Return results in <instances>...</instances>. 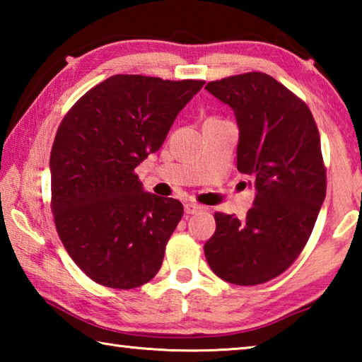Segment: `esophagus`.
I'll list each match as a JSON object with an SVG mask.
<instances>
[{
    "label": "esophagus",
    "mask_w": 362,
    "mask_h": 362,
    "mask_svg": "<svg viewBox=\"0 0 362 362\" xmlns=\"http://www.w3.org/2000/svg\"><path fill=\"white\" fill-rule=\"evenodd\" d=\"M201 209H203V206L198 203H193V201H189V203L185 204V214H196Z\"/></svg>",
    "instance_id": "1"
}]
</instances>
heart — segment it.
Wrapping results in <instances>:
<instances>
[{
    "label": "heart",
    "mask_w": 362,
    "mask_h": 362,
    "mask_svg": "<svg viewBox=\"0 0 362 362\" xmlns=\"http://www.w3.org/2000/svg\"><path fill=\"white\" fill-rule=\"evenodd\" d=\"M207 121H220V119H217V118H209Z\"/></svg>",
    "instance_id": "heart-1"
}]
</instances>
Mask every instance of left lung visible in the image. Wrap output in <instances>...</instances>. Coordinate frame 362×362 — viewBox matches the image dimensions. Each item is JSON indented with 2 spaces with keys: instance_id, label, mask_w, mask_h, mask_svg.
Wrapping results in <instances>:
<instances>
[{
  "instance_id": "obj_1",
  "label": "left lung",
  "mask_w": 362,
  "mask_h": 362,
  "mask_svg": "<svg viewBox=\"0 0 362 362\" xmlns=\"http://www.w3.org/2000/svg\"><path fill=\"white\" fill-rule=\"evenodd\" d=\"M206 89L235 112L236 168L255 188L244 220L216 212L206 260L226 283H267L296 262L326 198L320 132L306 103L267 73L223 78Z\"/></svg>"
}]
</instances>
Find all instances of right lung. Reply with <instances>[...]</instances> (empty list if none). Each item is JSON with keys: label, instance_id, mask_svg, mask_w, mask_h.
<instances>
[{"label": "right lung", "instance_id": "1", "mask_svg": "<svg viewBox=\"0 0 362 362\" xmlns=\"http://www.w3.org/2000/svg\"><path fill=\"white\" fill-rule=\"evenodd\" d=\"M204 86L115 75L60 122L49 159L51 209L66 252L102 286L134 289L155 276L183 206L146 193L134 173L164 142Z\"/></svg>", "mask_w": 362, "mask_h": 362}]
</instances>
